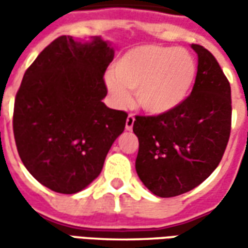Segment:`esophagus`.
<instances>
[{
	"label": "esophagus",
	"mask_w": 248,
	"mask_h": 248,
	"mask_svg": "<svg viewBox=\"0 0 248 248\" xmlns=\"http://www.w3.org/2000/svg\"><path fill=\"white\" fill-rule=\"evenodd\" d=\"M134 123H135V117L132 114H129L128 117H127V121H125V129L131 131L132 127H134Z\"/></svg>",
	"instance_id": "1"
}]
</instances>
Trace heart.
Returning <instances> with one entry per match:
<instances>
[{
  "label": "heart",
  "mask_w": 248,
  "mask_h": 248,
  "mask_svg": "<svg viewBox=\"0 0 248 248\" xmlns=\"http://www.w3.org/2000/svg\"><path fill=\"white\" fill-rule=\"evenodd\" d=\"M197 76L193 55L163 45H140L129 49L113 66L106 84L116 102L125 106L135 92L137 105L152 116L178 109L190 95Z\"/></svg>",
  "instance_id": "b5f03b06"
}]
</instances>
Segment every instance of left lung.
Instances as JSON below:
<instances>
[{
	"label": "left lung",
	"instance_id": "8db88e82",
	"mask_svg": "<svg viewBox=\"0 0 248 248\" xmlns=\"http://www.w3.org/2000/svg\"><path fill=\"white\" fill-rule=\"evenodd\" d=\"M197 76L192 93L174 111L137 116L134 132L139 150L135 168L153 195L186 193L213 174L231 135V85L213 53L192 44Z\"/></svg>",
	"mask_w": 248,
	"mask_h": 248
}]
</instances>
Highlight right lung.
<instances>
[{"label":"right lung","mask_w":248,"mask_h":248,"mask_svg":"<svg viewBox=\"0 0 248 248\" xmlns=\"http://www.w3.org/2000/svg\"><path fill=\"white\" fill-rule=\"evenodd\" d=\"M113 58V46L100 37L62 35L24 73L15 99V142L27 171L53 192L85 189L125 128L127 113L102 102Z\"/></svg>","instance_id":"obj_1"}]
</instances>
